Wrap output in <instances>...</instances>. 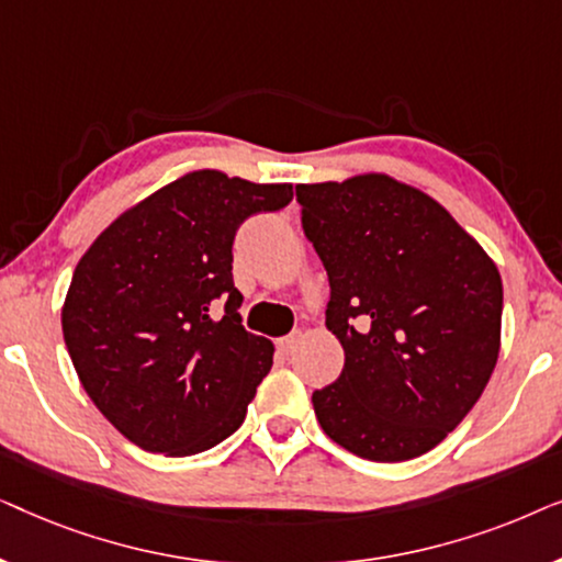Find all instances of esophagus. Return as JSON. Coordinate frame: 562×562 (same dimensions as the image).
<instances>
[{
	"instance_id": "obj_1",
	"label": "esophagus",
	"mask_w": 562,
	"mask_h": 562,
	"mask_svg": "<svg viewBox=\"0 0 562 562\" xmlns=\"http://www.w3.org/2000/svg\"><path fill=\"white\" fill-rule=\"evenodd\" d=\"M302 337H304L302 329H294V333H291V335L281 337V340H279V348L289 356V352H294V350H296V345L302 342Z\"/></svg>"
}]
</instances>
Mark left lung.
I'll return each instance as SVG.
<instances>
[{
	"mask_svg": "<svg viewBox=\"0 0 562 562\" xmlns=\"http://www.w3.org/2000/svg\"><path fill=\"white\" fill-rule=\"evenodd\" d=\"M304 235L329 279L340 379L314 391L329 440L375 463L425 456L494 373L502 276L425 191L386 173L299 183Z\"/></svg>",
	"mask_w": 562,
	"mask_h": 562,
	"instance_id": "8db88e82",
	"label": "left lung"
}]
</instances>
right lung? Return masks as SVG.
Segmentation results:
<instances>
[{"mask_svg":"<svg viewBox=\"0 0 562 562\" xmlns=\"http://www.w3.org/2000/svg\"><path fill=\"white\" fill-rule=\"evenodd\" d=\"M291 183L202 168L122 212L76 266L60 325L81 386L148 452L196 456L243 425L273 342L243 327L233 240ZM222 297L226 314L214 318Z\"/></svg>","mask_w":562,"mask_h":562,"instance_id":"1","label":"right lung"}]
</instances>
